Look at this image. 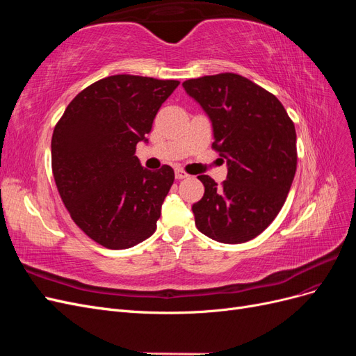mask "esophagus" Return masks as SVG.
<instances>
[{
    "label": "esophagus",
    "mask_w": 356,
    "mask_h": 356,
    "mask_svg": "<svg viewBox=\"0 0 356 356\" xmlns=\"http://www.w3.org/2000/svg\"><path fill=\"white\" fill-rule=\"evenodd\" d=\"M187 177H188V174H187V172L182 170V169H177V170H175V178H177V179H184V178H187Z\"/></svg>",
    "instance_id": "34e87169"
}]
</instances>
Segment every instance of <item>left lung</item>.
Returning a JSON list of instances; mask_svg holds the SVG:
<instances>
[{
  "label": "left lung",
  "instance_id": "8db88e82",
  "mask_svg": "<svg viewBox=\"0 0 356 356\" xmlns=\"http://www.w3.org/2000/svg\"><path fill=\"white\" fill-rule=\"evenodd\" d=\"M212 123V148L227 160L218 186L197 177L203 197L191 207L196 227L222 243H243L264 232L282 209L297 169L293 120L275 95L239 74L182 83Z\"/></svg>",
  "mask_w": 356,
  "mask_h": 356
}]
</instances>
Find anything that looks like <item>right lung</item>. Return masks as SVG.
I'll return each instance as SVG.
<instances>
[{
    "label": "right lung",
    "instance_id": "1",
    "mask_svg": "<svg viewBox=\"0 0 356 356\" xmlns=\"http://www.w3.org/2000/svg\"><path fill=\"white\" fill-rule=\"evenodd\" d=\"M179 81L118 74L81 90L51 136V169L71 218L92 241L126 250L148 239L174 169L152 172L135 156Z\"/></svg>",
    "mask_w": 356,
    "mask_h": 356
}]
</instances>
